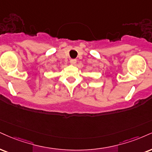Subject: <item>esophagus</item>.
<instances>
[{
    "instance_id": "34e87169",
    "label": "esophagus",
    "mask_w": 152,
    "mask_h": 152,
    "mask_svg": "<svg viewBox=\"0 0 152 152\" xmlns=\"http://www.w3.org/2000/svg\"><path fill=\"white\" fill-rule=\"evenodd\" d=\"M70 63H71V64H72V65L76 64V59H71L70 60Z\"/></svg>"
}]
</instances>
